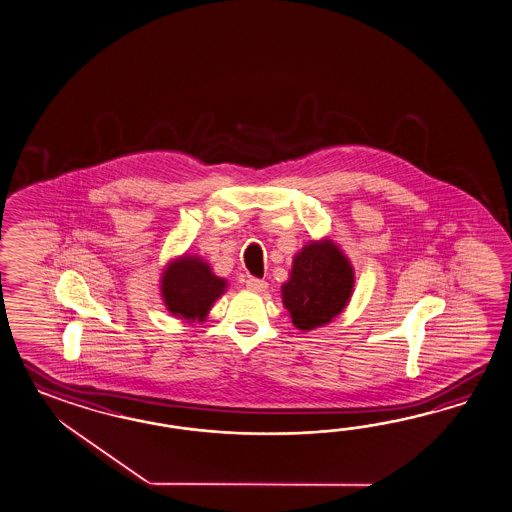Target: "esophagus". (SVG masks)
Here are the masks:
<instances>
[{
	"mask_svg": "<svg viewBox=\"0 0 512 512\" xmlns=\"http://www.w3.org/2000/svg\"><path fill=\"white\" fill-rule=\"evenodd\" d=\"M246 287L253 290V292H264L266 287H268V283L264 281V279H257V277H248L246 279Z\"/></svg>",
	"mask_w": 512,
	"mask_h": 512,
	"instance_id": "1",
	"label": "esophagus"
}]
</instances>
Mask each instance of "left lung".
I'll return each mask as SVG.
<instances>
[{
  "mask_svg": "<svg viewBox=\"0 0 512 512\" xmlns=\"http://www.w3.org/2000/svg\"><path fill=\"white\" fill-rule=\"evenodd\" d=\"M355 274L333 240H312L294 257L290 279L281 287L283 305L301 331L329 324L344 311Z\"/></svg>",
  "mask_w": 512,
  "mask_h": 512,
  "instance_id": "left-lung-1",
  "label": "left lung"
}]
</instances>
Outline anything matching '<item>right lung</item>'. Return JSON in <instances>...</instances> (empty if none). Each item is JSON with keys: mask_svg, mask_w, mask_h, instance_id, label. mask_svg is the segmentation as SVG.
<instances>
[{"mask_svg": "<svg viewBox=\"0 0 512 512\" xmlns=\"http://www.w3.org/2000/svg\"><path fill=\"white\" fill-rule=\"evenodd\" d=\"M227 288V281L212 274L211 266L196 255L170 262L161 277L166 309L187 322H205L212 303Z\"/></svg>", "mask_w": 512, "mask_h": 512, "instance_id": "right-lung-1", "label": "right lung"}]
</instances>
